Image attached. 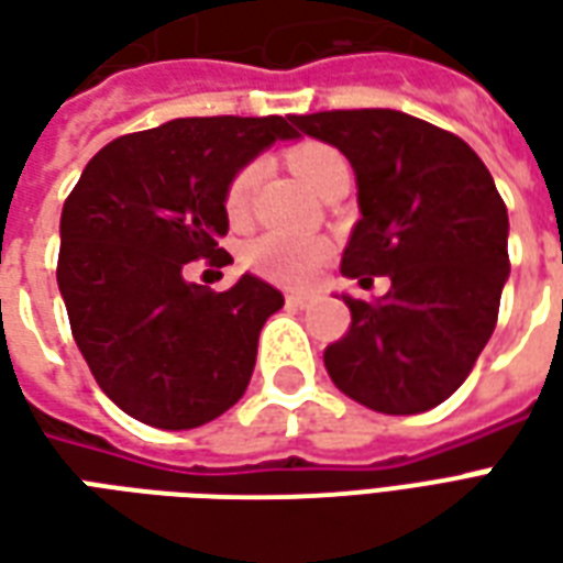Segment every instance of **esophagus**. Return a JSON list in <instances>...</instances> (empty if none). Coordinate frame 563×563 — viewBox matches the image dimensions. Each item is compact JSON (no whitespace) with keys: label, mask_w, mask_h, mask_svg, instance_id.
Segmentation results:
<instances>
[{"label":"esophagus","mask_w":563,"mask_h":563,"mask_svg":"<svg viewBox=\"0 0 563 563\" xmlns=\"http://www.w3.org/2000/svg\"><path fill=\"white\" fill-rule=\"evenodd\" d=\"M286 305H289V307H301V310H305V307L313 305V295L289 292V295H286Z\"/></svg>","instance_id":"esophagus-1"}]
</instances>
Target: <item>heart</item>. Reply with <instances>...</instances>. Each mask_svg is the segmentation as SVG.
Here are the masks:
<instances>
[{"label": "heart", "mask_w": 563, "mask_h": 563, "mask_svg": "<svg viewBox=\"0 0 563 563\" xmlns=\"http://www.w3.org/2000/svg\"><path fill=\"white\" fill-rule=\"evenodd\" d=\"M289 168H292L301 180H305L313 192H319V186L329 180L331 174L350 168L341 153L329 144L319 141H307L298 147L289 150ZM258 184V165L246 162L238 172L232 174V180L225 184L222 192V208L225 217L232 222L244 220L253 205V192ZM246 265L268 277V280L280 283V286H307L317 277V271L322 268V262L329 258V244L319 238H289V234H262L253 244L246 246Z\"/></svg>", "instance_id": "heart-1"}]
</instances>
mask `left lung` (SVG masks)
Masks as SVG:
<instances>
[{"label": "left lung", "instance_id": "8db88e82", "mask_svg": "<svg viewBox=\"0 0 563 563\" xmlns=\"http://www.w3.org/2000/svg\"><path fill=\"white\" fill-rule=\"evenodd\" d=\"M292 123L341 150L355 172L362 220L341 271L365 289L374 277L391 280L379 301L343 295L353 322L325 346V371L377 413H424L467 379L497 325L507 205L483 159L419 117L362 108Z\"/></svg>", "mask_w": 563, "mask_h": 563}]
</instances>
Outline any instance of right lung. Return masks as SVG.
<instances>
[{"instance_id":"obj_1","label":"right lung","mask_w":563,"mask_h":563,"mask_svg":"<svg viewBox=\"0 0 563 563\" xmlns=\"http://www.w3.org/2000/svg\"><path fill=\"white\" fill-rule=\"evenodd\" d=\"M295 117H180L104 144L68 192L56 283L99 389L153 428L222 416L250 386L258 331L283 295L244 274L225 292L184 280L186 262L222 268V192Z\"/></svg>"}]
</instances>
